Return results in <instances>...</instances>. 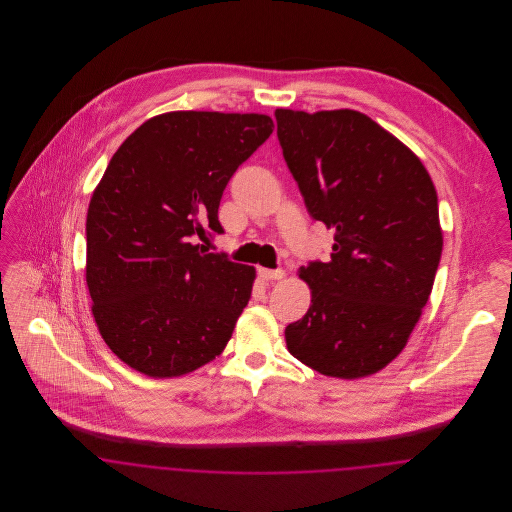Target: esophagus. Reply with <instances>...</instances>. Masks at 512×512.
I'll list each match as a JSON object with an SVG mask.
<instances>
[{"mask_svg":"<svg viewBox=\"0 0 512 512\" xmlns=\"http://www.w3.org/2000/svg\"><path fill=\"white\" fill-rule=\"evenodd\" d=\"M257 272H259V276H261L263 280H282V278L286 276V272H284L282 268H276V270H270V268H259Z\"/></svg>","mask_w":512,"mask_h":512,"instance_id":"1","label":"esophagus"}]
</instances>
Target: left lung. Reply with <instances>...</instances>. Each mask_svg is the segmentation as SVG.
Listing matches in <instances>:
<instances>
[{
    "instance_id": "obj_1",
    "label": "left lung",
    "mask_w": 512,
    "mask_h": 512,
    "mask_svg": "<svg viewBox=\"0 0 512 512\" xmlns=\"http://www.w3.org/2000/svg\"><path fill=\"white\" fill-rule=\"evenodd\" d=\"M274 117L309 215L336 230L330 261L299 272L311 307L288 324V351L324 376L374 374L403 351L432 293L443 247L434 182L359 111Z\"/></svg>"
}]
</instances>
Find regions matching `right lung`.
Segmentation results:
<instances>
[{
    "label": "right lung",
    "mask_w": 512,
    "mask_h": 512,
    "mask_svg": "<svg viewBox=\"0 0 512 512\" xmlns=\"http://www.w3.org/2000/svg\"><path fill=\"white\" fill-rule=\"evenodd\" d=\"M272 130L257 113L174 111L109 161L86 217V284L99 334L126 365L172 378L224 351L255 268L195 242L224 232L222 192Z\"/></svg>",
    "instance_id": "obj_1"
}]
</instances>
